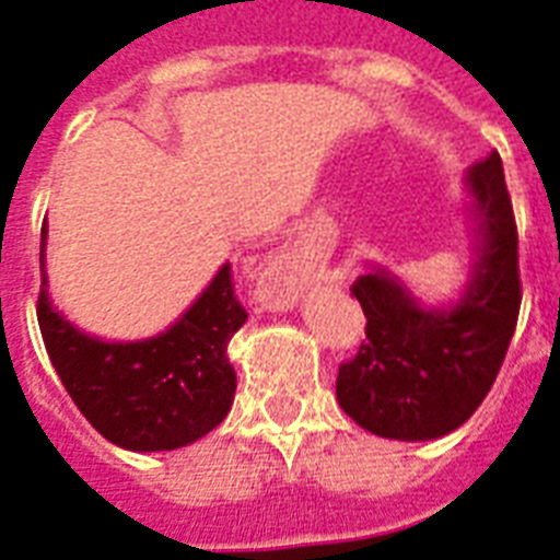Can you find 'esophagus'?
I'll return each mask as SVG.
<instances>
[{"label": "esophagus", "instance_id": "obj_1", "mask_svg": "<svg viewBox=\"0 0 560 560\" xmlns=\"http://www.w3.org/2000/svg\"><path fill=\"white\" fill-rule=\"evenodd\" d=\"M315 273V259L307 250H301L295 245L281 247L270 259L261 265L259 273V295L267 307L284 310L290 307V301L301 293V287H307V281Z\"/></svg>", "mask_w": 560, "mask_h": 560}]
</instances>
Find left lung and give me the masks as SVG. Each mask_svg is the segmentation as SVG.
I'll use <instances>...</instances> for the list:
<instances>
[{"label": "left lung", "instance_id": "obj_1", "mask_svg": "<svg viewBox=\"0 0 560 560\" xmlns=\"http://www.w3.org/2000/svg\"><path fill=\"white\" fill-rule=\"evenodd\" d=\"M479 259L451 310H425L386 270L352 284L366 340L340 363L335 395L366 431L386 440H436L470 420L502 369L522 307L518 231L499 152L468 168Z\"/></svg>", "mask_w": 560, "mask_h": 560}]
</instances>
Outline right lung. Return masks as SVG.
I'll return each mask as SVG.
<instances>
[{
    "label": "right lung",
    "instance_id": "right-lung-1",
    "mask_svg": "<svg viewBox=\"0 0 560 560\" xmlns=\"http://www.w3.org/2000/svg\"><path fill=\"white\" fill-rule=\"evenodd\" d=\"M42 231V265H45ZM45 273V267H42ZM38 327L67 395L90 425L129 451H174L225 420L236 392L228 340L247 313L222 265L183 318L158 338L106 343L75 329L38 290Z\"/></svg>",
    "mask_w": 560,
    "mask_h": 560
}]
</instances>
